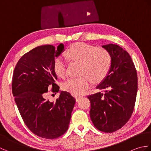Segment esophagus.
Wrapping results in <instances>:
<instances>
[{"instance_id":"1","label":"esophagus","mask_w":151,"mask_h":151,"mask_svg":"<svg viewBox=\"0 0 151 151\" xmlns=\"http://www.w3.org/2000/svg\"><path fill=\"white\" fill-rule=\"evenodd\" d=\"M81 98H82V96H81V95H77V96H76V97H75L76 101H78L80 99H81Z\"/></svg>"}]
</instances>
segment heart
Returning <instances> with one entry per match:
<instances>
[{"label": "heart", "mask_w": 151, "mask_h": 151, "mask_svg": "<svg viewBox=\"0 0 151 151\" xmlns=\"http://www.w3.org/2000/svg\"><path fill=\"white\" fill-rule=\"evenodd\" d=\"M70 60L81 63L78 77L70 78L63 83L65 90L74 95L84 93L90 87L92 81L98 83L107 75L111 64V58L108 51L102 47H96L85 43L72 45L66 52ZM56 75L64 78L67 76V65L62 57H58L54 62Z\"/></svg>", "instance_id": "1"}]
</instances>
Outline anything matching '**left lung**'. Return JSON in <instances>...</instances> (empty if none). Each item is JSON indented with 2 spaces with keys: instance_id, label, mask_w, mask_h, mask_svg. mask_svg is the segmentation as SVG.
<instances>
[{
  "instance_id": "8db88e82",
  "label": "left lung",
  "mask_w": 151,
  "mask_h": 151,
  "mask_svg": "<svg viewBox=\"0 0 151 151\" xmlns=\"http://www.w3.org/2000/svg\"><path fill=\"white\" fill-rule=\"evenodd\" d=\"M110 54L111 64L107 75L96 88L99 91L89 95V115L94 126L111 133L123 127L134 111L137 90L136 70L129 54L120 46H102Z\"/></svg>"
}]
</instances>
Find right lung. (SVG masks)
Here are the masks:
<instances>
[{
	"mask_svg": "<svg viewBox=\"0 0 151 151\" xmlns=\"http://www.w3.org/2000/svg\"><path fill=\"white\" fill-rule=\"evenodd\" d=\"M64 50L61 43L34 48L24 54L16 65L12 78V93L19 113L32 132L46 139H56L69 128L76 99L70 93L60 91L54 62ZM51 91L60 92L56 101H50Z\"/></svg>",
	"mask_w": 151,
	"mask_h": 151,
	"instance_id": "obj_1",
	"label": "right lung"
}]
</instances>
